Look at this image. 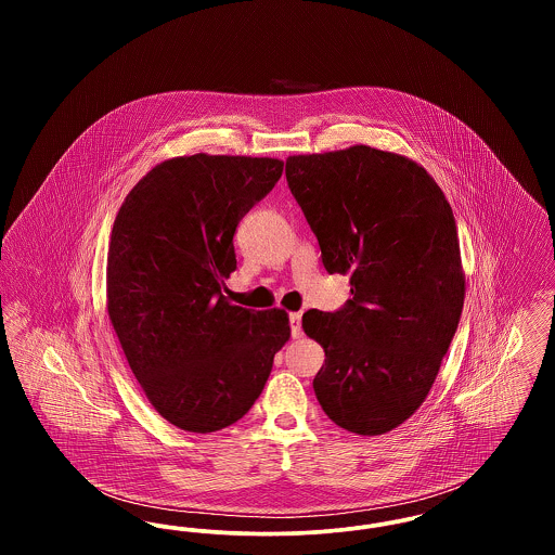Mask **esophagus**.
I'll return each instance as SVG.
<instances>
[{
  "instance_id": "esophagus-1",
  "label": "esophagus",
  "mask_w": 555,
  "mask_h": 555,
  "mask_svg": "<svg viewBox=\"0 0 555 555\" xmlns=\"http://www.w3.org/2000/svg\"><path fill=\"white\" fill-rule=\"evenodd\" d=\"M289 324L291 337H293V339H299V337H301V314H299V312L289 314Z\"/></svg>"
}]
</instances>
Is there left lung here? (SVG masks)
Masks as SVG:
<instances>
[{"label": "left lung", "instance_id": "obj_1", "mask_svg": "<svg viewBox=\"0 0 555 555\" xmlns=\"http://www.w3.org/2000/svg\"><path fill=\"white\" fill-rule=\"evenodd\" d=\"M285 175L322 264L353 295L301 318L326 356L314 393L345 430L385 435L423 405L464 308L453 211L421 164L369 145L289 156Z\"/></svg>", "mask_w": 555, "mask_h": 555}]
</instances>
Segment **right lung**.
I'll use <instances>...</instances> for the list:
<instances>
[{
	"label": "right lung",
	"instance_id": "add662e5",
	"mask_svg": "<svg viewBox=\"0 0 555 555\" xmlns=\"http://www.w3.org/2000/svg\"><path fill=\"white\" fill-rule=\"evenodd\" d=\"M283 175V159L179 156L125 197L107 249V317L154 410L186 433H216L260 397L289 314L233 306L238 220Z\"/></svg>",
	"mask_w": 555,
	"mask_h": 555
}]
</instances>
